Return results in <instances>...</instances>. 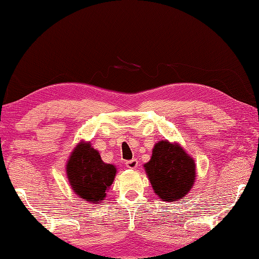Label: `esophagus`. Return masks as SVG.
Listing matches in <instances>:
<instances>
[{"mask_svg": "<svg viewBox=\"0 0 259 259\" xmlns=\"http://www.w3.org/2000/svg\"><path fill=\"white\" fill-rule=\"evenodd\" d=\"M125 165L128 168H136L138 166V160L137 159H131V160H126Z\"/></svg>", "mask_w": 259, "mask_h": 259, "instance_id": "esophagus-1", "label": "esophagus"}]
</instances>
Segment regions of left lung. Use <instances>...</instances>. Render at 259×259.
I'll use <instances>...</instances> for the list:
<instances>
[{"label": "left lung", "instance_id": "left-lung-1", "mask_svg": "<svg viewBox=\"0 0 259 259\" xmlns=\"http://www.w3.org/2000/svg\"><path fill=\"white\" fill-rule=\"evenodd\" d=\"M153 191L163 201H176L191 190L195 179L194 160L177 144L161 141L144 165Z\"/></svg>", "mask_w": 259, "mask_h": 259}]
</instances>
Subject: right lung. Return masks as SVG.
Here are the masks:
<instances>
[{
    "label": "right lung",
    "mask_w": 259,
    "mask_h": 259,
    "mask_svg": "<svg viewBox=\"0 0 259 259\" xmlns=\"http://www.w3.org/2000/svg\"><path fill=\"white\" fill-rule=\"evenodd\" d=\"M115 175L114 165L103 163L99 152L88 143H80L67 163V177L72 190L87 202L103 200Z\"/></svg>",
    "instance_id": "1"
}]
</instances>
